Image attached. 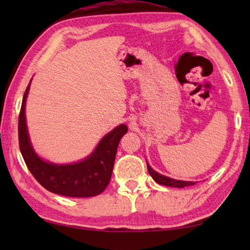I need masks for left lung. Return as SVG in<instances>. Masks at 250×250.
Here are the masks:
<instances>
[{"label": "left lung", "instance_id": "8db88e82", "mask_svg": "<svg viewBox=\"0 0 250 250\" xmlns=\"http://www.w3.org/2000/svg\"><path fill=\"white\" fill-rule=\"evenodd\" d=\"M147 166V171H149V174L152 176L156 183H159L161 185H166V186H170V188H185V186H191L195 184V182H191V181H180V180H174L171 179V177L164 176L162 174H160L156 171H154L149 164L146 163Z\"/></svg>", "mask_w": 250, "mask_h": 250}]
</instances>
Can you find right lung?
Masks as SVG:
<instances>
[{
	"instance_id": "obj_1",
	"label": "right lung",
	"mask_w": 250,
	"mask_h": 250,
	"mask_svg": "<svg viewBox=\"0 0 250 250\" xmlns=\"http://www.w3.org/2000/svg\"><path fill=\"white\" fill-rule=\"evenodd\" d=\"M29 82L24 92L19 116L20 150L28 170L36 181L47 191L69 197H90L99 195L111 179L116 153L121 138L128 132L125 125L116 126L101 139L91 154L79 162L56 164L40 158L29 139L25 104L28 95Z\"/></svg>"
}]
</instances>
